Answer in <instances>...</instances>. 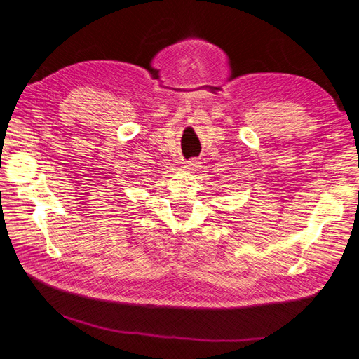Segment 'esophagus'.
Returning <instances> with one entry per match:
<instances>
[{
  "label": "esophagus",
  "mask_w": 359,
  "mask_h": 359,
  "mask_svg": "<svg viewBox=\"0 0 359 359\" xmlns=\"http://www.w3.org/2000/svg\"><path fill=\"white\" fill-rule=\"evenodd\" d=\"M186 168L189 169V170H198L199 168H201V161H199V158H190L189 161H186Z\"/></svg>",
  "instance_id": "1"
}]
</instances>
